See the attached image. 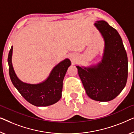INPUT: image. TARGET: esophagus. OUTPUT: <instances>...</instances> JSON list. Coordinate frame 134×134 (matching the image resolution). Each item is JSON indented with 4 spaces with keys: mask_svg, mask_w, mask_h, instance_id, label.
Masks as SVG:
<instances>
[{
    "mask_svg": "<svg viewBox=\"0 0 134 134\" xmlns=\"http://www.w3.org/2000/svg\"><path fill=\"white\" fill-rule=\"evenodd\" d=\"M71 59H72V60H73V58L72 57V56H71Z\"/></svg>",
    "mask_w": 134,
    "mask_h": 134,
    "instance_id": "obj_1",
    "label": "esophagus"
}]
</instances>
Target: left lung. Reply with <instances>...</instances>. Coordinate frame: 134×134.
I'll return each mask as SVG.
<instances>
[{
	"mask_svg": "<svg viewBox=\"0 0 134 134\" xmlns=\"http://www.w3.org/2000/svg\"><path fill=\"white\" fill-rule=\"evenodd\" d=\"M94 25L104 41L102 60L95 65H77L80 76L88 97L95 101L107 102L114 99L126 84L128 61L125 48L119 33L104 20Z\"/></svg>",
	"mask_w": 134,
	"mask_h": 134,
	"instance_id": "8db88e82",
	"label": "left lung"
}]
</instances>
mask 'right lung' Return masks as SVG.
Instances as JSON below:
<instances>
[{
    "instance_id": "add662e5",
    "label": "right lung",
    "mask_w": 134,
    "mask_h": 134,
    "mask_svg": "<svg viewBox=\"0 0 134 134\" xmlns=\"http://www.w3.org/2000/svg\"><path fill=\"white\" fill-rule=\"evenodd\" d=\"M13 46L9 52L8 63L10 79L14 86L30 104L37 107L48 106L57 103L62 97L63 82L71 62L65 59L56 65L47 78L39 84L22 82L16 76L12 65Z\"/></svg>"
}]
</instances>
